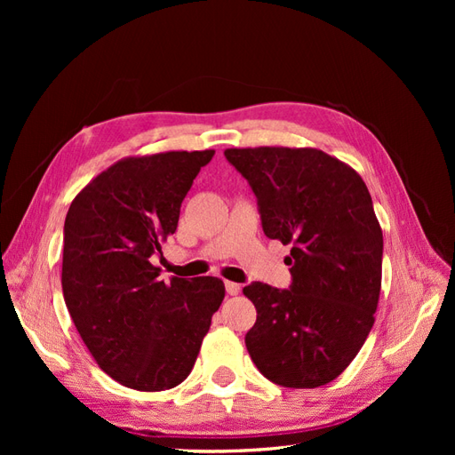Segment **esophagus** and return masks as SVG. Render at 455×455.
I'll return each instance as SVG.
<instances>
[{
  "label": "esophagus",
  "mask_w": 455,
  "mask_h": 455,
  "mask_svg": "<svg viewBox=\"0 0 455 455\" xmlns=\"http://www.w3.org/2000/svg\"><path fill=\"white\" fill-rule=\"evenodd\" d=\"M226 291L229 296H237L241 292V284L237 283H231V281H226Z\"/></svg>",
  "instance_id": "1"
}]
</instances>
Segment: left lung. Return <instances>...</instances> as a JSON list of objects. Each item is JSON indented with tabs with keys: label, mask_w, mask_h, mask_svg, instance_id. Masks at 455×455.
Returning a JSON list of instances; mask_svg holds the SVG:
<instances>
[{
	"label": "left lung",
	"mask_w": 455,
	"mask_h": 455,
	"mask_svg": "<svg viewBox=\"0 0 455 455\" xmlns=\"http://www.w3.org/2000/svg\"><path fill=\"white\" fill-rule=\"evenodd\" d=\"M258 197L269 239L292 244V284L252 283L256 307L244 343L269 381L315 389L361 351L381 291L383 233L361 174L316 148H228Z\"/></svg>",
	"instance_id": "1"
}]
</instances>
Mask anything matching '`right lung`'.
<instances>
[{
  "label": "right lung",
  "mask_w": 455,
  "mask_h": 455,
  "mask_svg": "<svg viewBox=\"0 0 455 455\" xmlns=\"http://www.w3.org/2000/svg\"><path fill=\"white\" fill-rule=\"evenodd\" d=\"M212 156L214 149H178L123 157L68 209L66 307L96 364L129 389L182 383L226 296L216 277L164 283L149 261L176 231L182 201Z\"/></svg>",
  "instance_id": "obj_1"
}]
</instances>
